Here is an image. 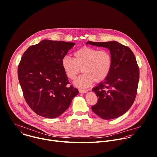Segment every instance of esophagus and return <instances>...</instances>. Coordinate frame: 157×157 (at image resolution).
I'll use <instances>...</instances> for the list:
<instances>
[{"mask_svg": "<svg viewBox=\"0 0 157 157\" xmlns=\"http://www.w3.org/2000/svg\"><path fill=\"white\" fill-rule=\"evenodd\" d=\"M87 91H88V90H81V89L79 90V92H80V93H86Z\"/></svg>", "mask_w": 157, "mask_h": 157, "instance_id": "esophagus-1", "label": "esophagus"}]
</instances>
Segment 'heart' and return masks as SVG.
<instances>
[{
    "mask_svg": "<svg viewBox=\"0 0 157 157\" xmlns=\"http://www.w3.org/2000/svg\"><path fill=\"white\" fill-rule=\"evenodd\" d=\"M73 56V59L64 56L61 63L66 76L71 80H75L82 70L83 74L74 82L76 86L88 87L93 81L100 83L110 72L112 59L107 50L86 46L75 51Z\"/></svg>",
    "mask_w": 157,
    "mask_h": 157,
    "instance_id": "1",
    "label": "heart"
}]
</instances>
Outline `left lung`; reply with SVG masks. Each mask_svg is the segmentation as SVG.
Wrapping results in <instances>:
<instances>
[{
  "label": "left lung",
  "mask_w": 157,
  "mask_h": 157,
  "mask_svg": "<svg viewBox=\"0 0 157 157\" xmlns=\"http://www.w3.org/2000/svg\"><path fill=\"white\" fill-rule=\"evenodd\" d=\"M88 44L108 48L112 59L109 75L92 90L98 97L92 110L105 120L117 118L129 109L136 96L139 70L135 56L129 47L116 41Z\"/></svg>",
  "instance_id": "8db88e82"
}]
</instances>
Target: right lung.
I'll return each instance as SVG.
<instances>
[{"label": "right lung", "mask_w": 157, "mask_h": 157, "mask_svg": "<svg viewBox=\"0 0 157 157\" xmlns=\"http://www.w3.org/2000/svg\"><path fill=\"white\" fill-rule=\"evenodd\" d=\"M75 44L43 40L23 53L18 75L25 99L37 115L53 118L63 114L78 90L69 83L62 59Z\"/></svg>", "instance_id": "right-lung-1"}]
</instances>
